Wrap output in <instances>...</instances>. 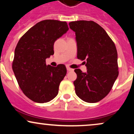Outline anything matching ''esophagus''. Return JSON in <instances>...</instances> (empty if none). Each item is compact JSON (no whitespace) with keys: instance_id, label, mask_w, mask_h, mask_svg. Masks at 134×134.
<instances>
[{"instance_id":"obj_1","label":"esophagus","mask_w":134,"mask_h":134,"mask_svg":"<svg viewBox=\"0 0 134 134\" xmlns=\"http://www.w3.org/2000/svg\"><path fill=\"white\" fill-rule=\"evenodd\" d=\"M67 71H69V72H70V71H73V69H70V67H67Z\"/></svg>"}]
</instances>
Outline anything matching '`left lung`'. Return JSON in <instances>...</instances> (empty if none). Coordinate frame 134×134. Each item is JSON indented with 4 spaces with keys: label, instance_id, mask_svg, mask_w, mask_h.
I'll list each match as a JSON object with an SVG mask.
<instances>
[{
    "label": "left lung",
    "instance_id": "8db88e82",
    "mask_svg": "<svg viewBox=\"0 0 134 134\" xmlns=\"http://www.w3.org/2000/svg\"><path fill=\"white\" fill-rule=\"evenodd\" d=\"M76 33L78 59L84 60L87 72L75 69L77 96L87 103H96L110 93L118 76L116 47L105 30L93 21L69 23Z\"/></svg>",
    "mask_w": 134,
    "mask_h": 134
}]
</instances>
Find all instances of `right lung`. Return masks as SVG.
Returning a JSON list of instances; mask_svg holds the SVG:
<instances>
[{
  "label": "right lung",
  "instance_id": "1",
  "mask_svg": "<svg viewBox=\"0 0 134 134\" xmlns=\"http://www.w3.org/2000/svg\"><path fill=\"white\" fill-rule=\"evenodd\" d=\"M69 30L65 21L47 19L38 23L20 38L15 48L13 70L23 93L31 100L44 103L58 93L67 74L64 64H46L54 54L55 41Z\"/></svg>",
  "mask_w": 134,
  "mask_h": 134
}]
</instances>
